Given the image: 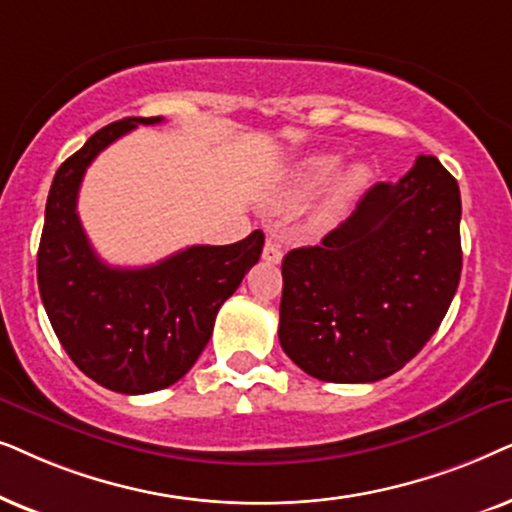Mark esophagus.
I'll list each match as a JSON object with an SVG mask.
<instances>
[{"mask_svg": "<svg viewBox=\"0 0 512 512\" xmlns=\"http://www.w3.org/2000/svg\"><path fill=\"white\" fill-rule=\"evenodd\" d=\"M262 257L267 262H271V264H278V262L283 260V252H281V248H278V243H274V241H271V238H267V243H264Z\"/></svg>", "mask_w": 512, "mask_h": 512, "instance_id": "34e87169", "label": "esophagus"}]
</instances>
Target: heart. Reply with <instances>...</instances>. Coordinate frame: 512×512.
Returning a JSON list of instances; mask_svg holds the SVG:
<instances>
[{
    "instance_id": "obj_1",
    "label": "heart",
    "mask_w": 512,
    "mask_h": 512,
    "mask_svg": "<svg viewBox=\"0 0 512 512\" xmlns=\"http://www.w3.org/2000/svg\"><path fill=\"white\" fill-rule=\"evenodd\" d=\"M339 159L332 154H318V156H311L309 161L304 163V180L306 185H320V182H325L327 177L335 173ZM367 180V173L363 166H356L351 168L349 173L344 175L342 185H339V196H349L356 192L358 187H363V182Z\"/></svg>"
}]
</instances>
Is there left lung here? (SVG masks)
I'll return each mask as SVG.
<instances>
[{
    "label": "left lung",
    "instance_id": "1",
    "mask_svg": "<svg viewBox=\"0 0 512 512\" xmlns=\"http://www.w3.org/2000/svg\"><path fill=\"white\" fill-rule=\"evenodd\" d=\"M461 194L435 156L377 182L318 245L283 257L278 339L332 384L391 377L438 330L461 278Z\"/></svg>",
    "mask_w": 512,
    "mask_h": 512
}]
</instances>
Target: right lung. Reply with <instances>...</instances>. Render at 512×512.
I'll use <instances>...</instances> for the list:
<instances>
[{"label": "right lung", "instance_id": "1", "mask_svg": "<svg viewBox=\"0 0 512 512\" xmlns=\"http://www.w3.org/2000/svg\"><path fill=\"white\" fill-rule=\"evenodd\" d=\"M114 121L58 168L46 199L37 283L53 332L86 377L109 391L140 395L173 386L213 335L220 306L262 255L264 234L231 245H192L140 269L109 267L95 255L77 215L86 168L138 124Z\"/></svg>", "mask_w": 512, "mask_h": 512}]
</instances>
